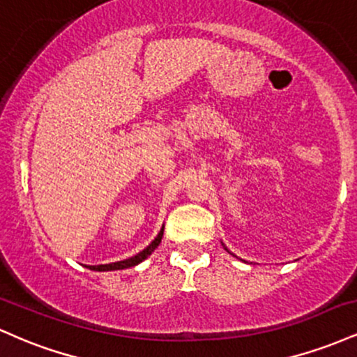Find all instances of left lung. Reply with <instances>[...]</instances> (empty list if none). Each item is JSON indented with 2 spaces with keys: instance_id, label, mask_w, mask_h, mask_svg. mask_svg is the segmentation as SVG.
I'll use <instances>...</instances> for the list:
<instances>
[{
  "instance_id": "left-lung-1",
  "label": "left lung",
  "mask_w": 357,
  "mask_h": 357,
  "mask_svg": "<svg viewBox=\"0 0 357 357\" xmlns=\"http://www.w3.org/2000/svg\"><path fill=\"white\" fill-rule=\"evenodd\" d=\"M223 247H225V245H223ZM225 250H227V252H228V253H231V252H230V250H228L227 247H225ZM231 255H233V253H231ZM233 257H236V255H233Z\"/></svg>"
}]
</instances>
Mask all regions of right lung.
Here are the masks:
<instances>
[{
	"label": "right lung",
	"instance_id": "obj_1",
	"mask_svg": "<svg viewBox=\"0 0 357 357\" xmlns=\"http://www.w3.org/2000/svg\"><path fill=\"white\" fill-rule=\"evenodd\" d=\"M162 235H165V225H162V228L159 230L158 236L151 241L147 247L142 250V252H139L137 255L130 257V258H126V260H121V261H114V264H104V265H85V267L93 270V272H110V270H124V268H130V267H136V265L141 264V261H144L147 257L151 255V253L154 252L155 248L159 247V243H161L162 240Z\"/></svg>",
	"mask_w": 357,
	"mask_h": 357
}]
</instances>
